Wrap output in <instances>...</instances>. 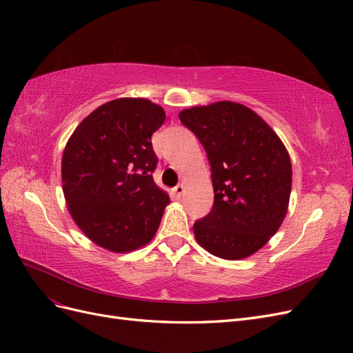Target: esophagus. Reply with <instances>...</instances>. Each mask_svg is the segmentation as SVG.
Here are the masks:
<instances>
[{"label":"esophagus","mask_w":353,"mask_h":353,"mask_svg":"<svg viewBox=\"0 0 353 353\" xmlns=\"http://www.w3.org/2000/svg\"><path fill=\"white\" fill-rule=\"evenodd\" d=\"M172 191H174V194L179 199L181 196L184 194V185H183V184H178L176 187H174V190H172Z\"/></svg>","instance_id":"1"}]
</instances>
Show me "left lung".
<instances>
[{
	"label": "left lung",
	"instance_id": "8db88e82",
	"mask_svg": "<svg viewBox=\"0 0 353 353\" xmlns=\"http://www.w3.org/2000/svg\"><path fill=\"white\" fill-rule=\"evenodd\" d=\"M179 121L208 154L215 200L194 222L203 249L237 261L258 252L279 231L292 191V162L272 128L232 101L185 109Z\"/></svg>",
	"mask_w": 353,
	"mask_h": 353
}]
</instances>
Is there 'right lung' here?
Instances as JSON below:
<instances>
[{
  "mask_svg": "<svg viewBox=\"0 0 353 353\" xmlns=\"http://www.w3.org/2000/svg\"><path fill=\"white\" fill-rule=\"evenodd\" d=\"M165 110L145 99H117L78 125L61 159L63 193L77 225L101 248L125 253L150 241L169 196L153 181L152 135Z\"/></svg>",
  "mask_w": 353,
  "mask_h": 353,
  "instance_id": "add662e5",
  "label": "right lung"
}]
</instances>
